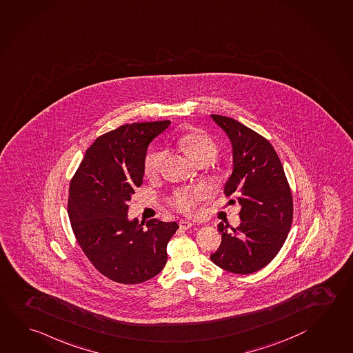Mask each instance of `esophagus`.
Listing matches in <instances>:
<instances>
[{
    "label": "esophagus",
    "instance_id": "obj_1",
    "mask_svg": "<svg viewBox=\"0 0 353 353\" xmlns=\"http://www.w3.org/2000/svg\"><path fill=\"white\" fill-rule=\"evenodd\" d=\"M192 221H189V220H180L179 221V226L183 229V230H188V229H190V228H192Z\"/></svg>",
    "mask_w": 353,
    "mask_h": 353
}]
</instances>
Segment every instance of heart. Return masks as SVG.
I'll use <instances>...</instances> for the list:
<instances>
[{"instance_id": "heart-1", "label": "heart", "mask_w": 353, "mask_h": 353, "mask_svg": "<svg viewBox=\"0 0 353 353\" xmlns=\"http://www.w3.org/2000/svg\"><path fill=\"white\" fill-rule=\"evenodd\" d=\"M179 145L195 164H201L205 161L210 163L218 154V145L205 133L183 135L179 139ZM164 157L165 153L163 150H154L148 154L144 159V174L148 176H153L159 173ZM203 195V188H181L172 192L169 196V203L178 212L190 214L195 210Z\"/></svg>"}]
</instances>
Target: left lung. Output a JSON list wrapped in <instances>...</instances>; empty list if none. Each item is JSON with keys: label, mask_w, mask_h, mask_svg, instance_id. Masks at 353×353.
Wrapping results in <instances>:
<instances>
[{"label": "left lung", "mask_w": 353, "mask_h": 353, "mask_svg": "<svg viewBox=\"0 0 353 353\" xmlns=\"http://www.w3.org/2000/svg\"><path fill=\"white\" fill-rule=\"evenodd\" d=\"M212 118L232 145L234 170L224 192L239 196L241 223L231 231L228 225H218L221 244L210 259L229 272L252 274L281 250L292 224V194L280 158L268 139L229 117Z\"/></svg>", "instance_id": "obj_1"}]
</instances>
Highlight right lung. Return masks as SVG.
Segmentation results:
<instances>
[{
    "mask_svg": "<svg viewBox=\"0 0 353 353\" xmlns=\"http://www.w3.org/2000/svg\"><path fill=\"white\" fill-rule=\"evenodd\" d=\"M170 121L132 123L97 138L70 184L68 215L92 265L112 281L133 285L158 275L179 225L129 220L128 201L144 175L149 143Z\"/></svg>",
    "mask_w": 353,
    "mask_h": 353,
    "instance_id": "obj_1",
    "label": "right lung"
}]
</instances>
